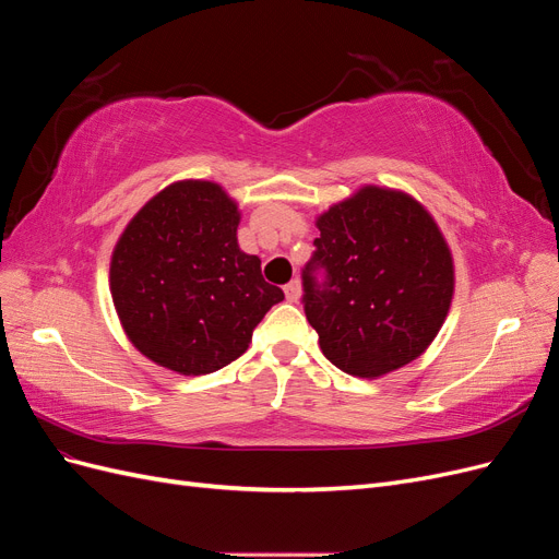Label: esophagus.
Instances as JSON below:
<instances>
[{
	"instance_id": "34e87169",
	"label": "esophagus",
	"mask_w": 559,
	"mask_h": 559,
	"mask_svg": "<svg viewBox=\"0 0 559 559\" xmlns=\"http://www.w3.org/2000/svg\"><path fill=\"white\" fill-rule=\"evenodd\" d=\"M284 294H286V300L298 302V300H300V294H302V289H300V282H298V280H294V282L286 284V286H284Z\"/></svg>"
}]
</instances>
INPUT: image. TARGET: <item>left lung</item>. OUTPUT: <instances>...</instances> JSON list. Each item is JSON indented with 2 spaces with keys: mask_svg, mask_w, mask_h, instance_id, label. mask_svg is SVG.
<instances>
[{
  "mask_svg": "<svg viewBox=\"0 0 559 559\" xmlns=\"http://www.w3.org/2000/svg\"><path fill=\"white\" fill-rule=\"evenodd\" d=\"M317 228L302 306L324 357L368 380L417 359L454 294L452 251L433 216L408 193L361 186L319 214Z\"/></svg>",
  "mask_w": 559,
  "mask_h": 559,
  "instance_id": "8db88e82",
  "label": "left lung"
}]
</instances>
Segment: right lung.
<instances>
[{
  "label": "right lung",
  "instance_id": "add662e5",
  "mask_svg": "<svg viewBox=\"0 0 559 559\" xmlns=\"http://www.w3.org/2000/svg\"><path fill=\"white\" fill-rule=\"evenodd\" d=\"M240 210L222 186L175 181L118 238L109 289L128 341L179 376H207L247 352L265 312L284 300L261 259L238 245Z\"/></svg>",
  "mask_w": 559,
  "mask_h": 559
}]
</instances>
